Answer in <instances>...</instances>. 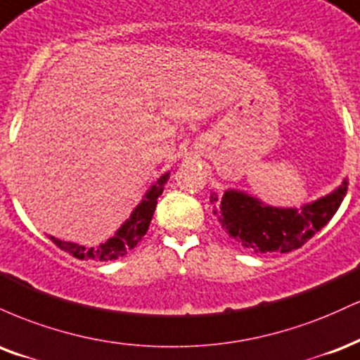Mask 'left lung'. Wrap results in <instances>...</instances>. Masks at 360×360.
<instances>
[{"mask_svg":"<svg viewBox=\"0 0 360 360\" xmlns=\"http://www.w3.org/2000/svg\"><path fill=\"white\" fill-rule=\"evenodd\" d=\"M347 180L330 195L319 198L302 210L263 205L243 192L229 190L222 197L210 193L215 221L231 239L255 252H290L302 248L337 212L345 193Z\"/></svg>","mask_w":360,"mask_h":360,"instance_id":"obj_1","label":"left lung"}]
</instances>
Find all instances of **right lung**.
Wrapping results in <instances>:
<instances>
[{
  "instance_id": "1",
  "label": "right lung",
  "mask_w": 360,
  "mask_h": 360,
  "mask_svg": "<svg viewBox=\"0 0 360 360\" xmlns=\"http://www.w3.org/2000/svg\"><path fill=\"white\" fill-rule=\"evenodd\" d=\"M170 179V172H167L165 175L160 176L156 180V184L148 190L145 198L141 200L136 209L133 210L131 217L122 224V227L111 239H108V243L99 244L97 248H84L74 243H65V240L52 238L53 244L57 248H60L62 251L69 252L77 259H92V261H112L117 257L124 256L129 249H133L139 240L143 239V236L146 234L148 227H150L151 217L156 209V200L162 195L165 184Z\"/></svg>"
}]
</instances>
